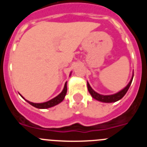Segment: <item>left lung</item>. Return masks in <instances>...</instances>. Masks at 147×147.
Listing matches in <instances>:
<instances>
[{"mask_svg": "<svg viewBox=\"0 0 147 147\" xmlns=\"http://www.w3.org/2000/svg\"><path fill=\"white\" fill-rule=\"evenodd\" d=\"M133 76H134V72L132 73V76L129 82L127 84V86L124 88H123L122 90H121L120 91L117 92L116 93H114V94L111 95H102L98 93L97 92H96L93 88L90 87V84L88 83V82H87V85H88V90L89 91L90 94L91 95V96L93 97L94 99L97 100L98 102H104V103H112V102H115L120 100L121 98H122L124 97V95L127 93V90L129 88L131 85V83H132V79H133Z\"/></svg>", "mask_w": 147, "mask_h": 147, "instance_id": "1", "label": "left lung"}]
</instances>
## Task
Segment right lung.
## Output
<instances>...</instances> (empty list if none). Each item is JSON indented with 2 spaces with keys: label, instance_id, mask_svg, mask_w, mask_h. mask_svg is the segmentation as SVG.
Segmentation results:
<instances>
[{
  "label": "right lung",
  "instance_id": "right-lung-1",
  "mask_svg": "<svg viewBox=\"0 0 147 147\" xmlns=\"http://www.w3.org/2000/svg\"><path fill=\"white\" fill-rule=\"evenodd\" d=\"M71 74H70V76H71ZM66 93H67V82H66L65 84L64 88H63V90H62V91L61 92L58 96L54 97V98H52V99L49 100V101H48V102H42V103H33V102H29V101H28V100L25 99V98L22 96L20 94V95L22 96V98H24V99H25L28 104H30V105L34 106V107H36V108L47 109V108H50V107H54V106H55V105H58V104H59L60 102H62V101H63V99H64Z\"/></svg>",
  "mask_w": 147,
  "mask_h": 147
}]
</instances>
